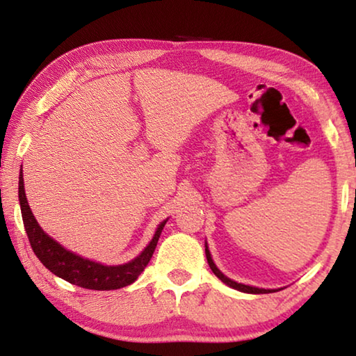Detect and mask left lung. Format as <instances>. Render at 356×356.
<instances>
[{
	"label": "left lung",
	"mask_w": 356,
	"mask_h": 356,
	"mask_svg": "<svg viewBox=\"0 0 356 356\" xmlns=\"http://www.w3.org/2000/svg\"><path fill=\"white\" fill-rule=\"evenodd\" d=\"M206 257H207V262H209V267L212 268V272L218 276V278L225 282V284H227L229 287L232 289H237V291L240 292H246V293H268V292H275V291H268V289H257V287H251V286H245V284H240V282H236L232 280H229L227 276L222 275L218 268H216V265L213 264L212 257H210V252H209V248H207V243H206Z\"/></svg>",
	"instance_id": "obj_1"
}]
</instances>
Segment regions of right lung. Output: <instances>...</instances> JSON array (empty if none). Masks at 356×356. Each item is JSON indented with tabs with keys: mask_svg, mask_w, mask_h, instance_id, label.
<instances>
[{
	"mask_svg": "<svg viewBox=\"0 0 356 356\" xmlns=\"http://www.w3.org/2000/svg\"><path fill=\"white\" fill-rule=\"evenodd\" d=\"M19 200L28 240L31 243L34 254L39 257V261L51 273L70 282V284L92 289V291H114V289L125 287L135 282L138 276L147 267L150 257H152L155 251V246L159 243L160 234L166 225V221L161 222L159 229H156L152 242L134 261L124 265H116V267H106V265L89 261V259H83L67 251L42 231V227L38 225L31 209L28 206L22 171L19 177Z\"/></svg>",
	"mask_w": 356,
	"mask_h": 356,
	"instance_id": "add662e5",
	"label": "right lung"
}]
</instances>
